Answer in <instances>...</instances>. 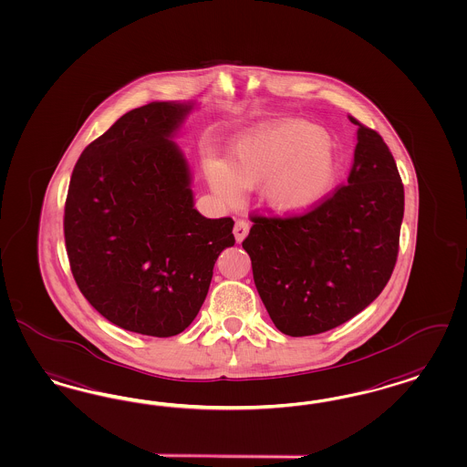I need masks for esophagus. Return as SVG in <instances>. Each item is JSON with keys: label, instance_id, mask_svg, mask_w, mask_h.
<instances>
[{"label": "esophagus", "instance_id": "obj_1", "mask_svg": "<svg viewBox=\"0 0 467 467\" xmlns=\"http://www.w3.org/2000/svg\"><path fill=\"white\" fill-rule=\"evenodd\" d=\"M247 234H249V223L244 222V220H237L235 226H234V235H235L237 242L244 241Z\"/></svg>", "mask_w": 467, "mask_h": 467}]
</instances>
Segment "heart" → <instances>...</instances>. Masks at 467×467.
I'll use <instances>...</instances> for the list:
<instances>
[{
	"instance_id": "1",
	"label": "heart",
	"mask_w": 467,
	"mask_h": 467,
	"mask_svg": "<svg viewBox=\"0 0 467 467\" xmlns=\"http://www.w3.org/2000/svg\"><path fill=\"white\" fill-rule=\"evenodd\" d=\"M322 128L306 121L276 122L239 140L228 161L204 159L211 189L226 201H237L242 189L265 183V199L282 214L317 206L332 191L337 162Z\"/></svg>"
}]
</instances>
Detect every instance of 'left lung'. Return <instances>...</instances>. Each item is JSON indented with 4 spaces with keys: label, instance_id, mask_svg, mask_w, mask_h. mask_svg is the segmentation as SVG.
Segmentation results:
<instances>
[{
    "label": "left lung",
    "instance_id": "left-lung-1",
    "mask_svg": "<svg viewBox=\"0 0 467 467\" xmlns=\"http://www.w3.org/2000/svg\"><path fill=\"white\" fill-rule=\"evenodd\" d=\"M358 126L348 183L317 206L285 216L251 214L247 251L259 297L275 327L313 336L365 310L397 265L405 193L379 133Z\"/></svg>",
    "mask_w": 467,
    "mask_h": 467
}]
</instances>
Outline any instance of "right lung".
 <instances>
[{
  "instance_id": "obj_1",
  "label": "right lung",
  "mask_w": 467,
  "mask_h": 467,
  "mask_svg": "<svg viewBox=\"0 0 467 467\" xmlns=\"http://www.w3.org/2000/svg\"><path fill=\"white\" fill-rule=\"evenodd\" d=\"M191 105L152 102L93 140L70 176L64 237L88 303L114 326L171 337L201 310L214 263L235 244L230 216L193 209L189 168L170 137Z\"/></svg>"
}]
</instances>
